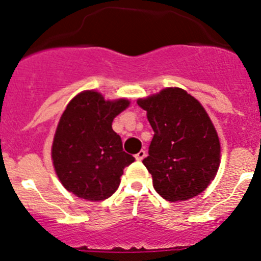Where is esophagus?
Returning a JSON list of instances; mask_svg holds the SVG:
<instances>
[{
    "mask_svg": "<svg viewBox=\"0 0 261 261\" xmlns=\"http://www.w3.org/2000/svg\"><path fill=\"white\" fill-rule=\"evenodd\" d=\"M145 156H146V152L144 151V150H140V151H139L138 154L135 155V159L136 160H143Z\"/></svg>",
    "mask_w": 261,
    "mask_h": 261,
    "instance_id": "34e87169",
    "label": "esophagus"
}]
</instances>
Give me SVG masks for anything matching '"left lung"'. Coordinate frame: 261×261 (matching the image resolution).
Masks as SVG:
<instances>
[{
  "label": "left lung",
  "instance_id": "left-lung-1",
  "mask_svg": "<svg viewBox=\"0 0 261 261\" xmlns=\"http://www.w3.org/2000/svg\"><path fill=\"white\" fill-rule=\"evenodd\" d=\"M138 105L155 133L143 160L155 191L169 202L201 194L221 163L218 134L201 102L184 89L167 87Z\"/></svg>",
  "mask_w": 261,
  "mask_h": 261
}]
</instances>
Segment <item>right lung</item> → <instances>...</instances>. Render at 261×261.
<instances>
[{
    "instance_id": "1",
    "label": "right lung",
    "mask_w": 261,
    "mask_h": 261,
    "mask_svg": "<svg viewBox=\"0 0 261 261\" xmlns=\"http://www.w3.org/2000/svg\"><path fill=\"white\" fill-rule=\"evenodd\" d=\"M128 106L127 98L106 99L94 89L70 99L51 145L53 167L68 192L91 202L115 193L125 167L135 160L112 130L114 118Z\"/></svg>"
}]
</instances>
